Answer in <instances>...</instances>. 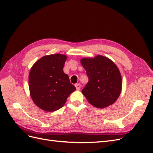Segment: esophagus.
<instances>
[{"label": "esophagus", "mask_w": 153, "mask_h": 153, "mask_svg": "<svg viewBox=\"0 0 153 153\" xmlns=\"http://www.w3.org/2000/svg\"><path fill=\"white\" fill-rule=\"evenodd\" d=\"M75 87H76V90L79 91L81 88V85H80V84H75Z\"/></svg>", "instance_id": "34e87169"}]
</instances>
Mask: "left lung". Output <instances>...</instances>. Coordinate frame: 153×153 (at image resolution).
I'll return each instance as SVG.
<instances>
[{
  "mask_svg": "<svg viewBox=\"0 0 153 153\" xmlns=\"http://www.w3.org/2000/svg\"><path fill=\"white\" fill-rule=\"evenodd\" d=\"M80 62L89 78L82 91L87 101L100 108L112 105L122 89V78L117 66L108 58L100 55L94 58H83Z\"/></svg>",
  "mask_w": 153,
  "mask_h": 153,
  "instance_id": "1",
  "label": "left lung"
}]
</instances>
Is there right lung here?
Masks as SVG:
<instances>
[{
  "mask_svg": "<svg viewBox=\"0 0 153 153\" xmlns=\"http://www.w3.org/2000/svg\"><path fill=\"white\" fill-rule=\"evenodd\" d=\"M66 55H46L36 61L29 75L30 94L34 103L47 112L62 108L76 87L63 71Z\"/></svg>",
  "mask_w": 153,
  "mask_h": 153,
  "instance_id": "1",
  "label": "right lung"
}]
</instances>
